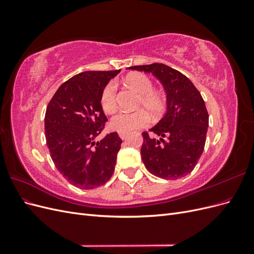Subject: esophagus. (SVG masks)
I'll use <instances>...</instances> for the list:
<instances>
[{
  "label": "esophagus",
  "mask_w": 254,
  "mask_h": 254,
  "mask_svg": "<svg viewBox=\"0 0 254 254\" xmlns=\"http://www.w3.org/2000/svg\"><path fill=\"white\" fill-rule=\"evenodd\" d=\"M119 135H120V137L122 140H124V139H126L127 137V133L126 132H119Z\"/></svg>",
  "instance_id": "obj_1"
}]
</instances>
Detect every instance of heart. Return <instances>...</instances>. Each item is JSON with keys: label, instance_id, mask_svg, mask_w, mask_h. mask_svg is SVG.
I'll use <instances>...</instances> for the list:
<instances>
[{"label": "heart", "instance_id": "1", "mask_svg": "<svg viewBox=\"0 0 254 254\" xmlns=\"http://www.w3.org/2000/svg\"><path fill=\"white\" fill-rule=\"evenodd\" d=\"M128 86L135 89L141 94L139 107H143L155 117L161 115L166 108L165 96L155 91L152 80L143 73H133L127 76ZM101 106L105 112L111 113L118 107V86L110 81L104 87L101 94ZM150 123L149 114L145 110L134 112H120L115 114L110 121L111 127L119 132H131L135 129L148 126Z\"/></svg>", "mask_w": 254, "mask_h": 254}]
</instances>
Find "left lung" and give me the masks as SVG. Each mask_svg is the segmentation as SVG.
I'll use <instances>...</instances> for the list:
<instances>
[{
  "label": "left lung",
  "mask_w": 254,
  "mask_h": 254,
  "mask_svg": "<svg viewBox=\"0 0 254 254\" xmlns=\"http://www.w3.org/2000/svg\"><path fill=\"white\" fill-rule=\"evenodd\" d=\"M129 68L151 73L162 82L167 97V112L149 131L142 132L141 156L147 170L159 178L176 180L194 170L202 155L209 126L203 98L186 75L163 64Z\"/></svg>",
  "instance_id": "obj_1"
}]
</instances>
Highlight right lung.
<instances>
[{
    "label": "right lung",
    "instance_id": "right-lung-1",
    "mask_svg": "<svg viewBox=\"0 0 254 254\" xmlns=\"http://www.w3.org/2000/svg\"><path fill=\"white\" fill-rule=\"evenodd\" d=\"M87 71L64 82L50 101L44 118L45 140L54 164L74 187L95 189L114 172L122 140L118 132L95 139L108 121L101 106L104 87L119 74Z\"/></svg>",
    "mask_w": 254,
    "mask_h": 254
}]
</instances>
